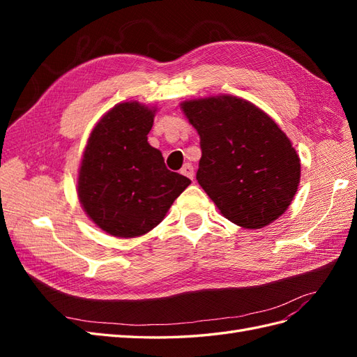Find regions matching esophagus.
<instances>
[{"mask_svg": "<svg viewBox=\"0 0 357 357\" xmlns=\"http://www.w3.org/2000/svg\"><path fill=\"white\" fill-rule=\"evenodd\" d=\"M180 172L183 176H186L188 178L193 180V176H195V171H193V167L190 164H185L183 165V168L180 169Z\"/></svg>", "mask_w": 357, "mask_h": 357, "instance_id": "34e87169", "label": "esophagus"}]
</instances>
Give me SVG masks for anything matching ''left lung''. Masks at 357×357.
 Listing matches in <instances>:
<instances>
[{
  "mask_svg": "<svg viewBox=\"0 0 357 357\" xmlns=\"http://www.w3.org/2000/svg\"><path fill=\"white\" fill-rule=\"evenodd\" d=\"M180 109L199 135L197 180L223 218L245 229L277 220L301 180L299 156L280 126L234 95L188 100Z\"/></svg>",
  "mask_w": 357,
  "mask_h": 357,
  "instance_id": "left-lung-1",
  "label": "left lung"
}]
</instances>
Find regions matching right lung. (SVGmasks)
<instances>
[{"mask_svg": "<svg viewBox=\"0 0 357 357\" xmlns=\"http://www.w3.org/2000/svg\"><path fill=\"white\" fill-rule=\"evenodd\" d=\"M156 112L137 101L116 104L93 126L84 147L79 201L98 228L117 238L152 231L190 185L147 143Z\"/></svg>", "mask_w": 357, "mask_h": 357, "instance_id": "obj_1", "label": "right lung"}]
</instances>
